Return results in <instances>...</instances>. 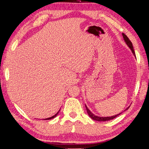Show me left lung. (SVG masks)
<instances>
[{"instance_id": "obj_1", "label": "left lung", "mask_w": 149, "mask_h": 149, "mask_svg": "<svg viewBox=\"0 0 149 149\" xmlns=\"http://www.w3.org/2000/svg\"><path fill=\"white\" fill-rule=\"evenodd\" d=\"M122 36H123V40H124L125 42L126 45L128 46V47L130 49V50L132 51V53L134 54V56H135L136 57V54H135V52H134V48H133V45H132V43L131 42V41L127 37L126 35H125L124 33H122ZM85 107H86V111H87V113L89 115L90 117H91L92 119H94V120L95 121H109V120H111V119H113L114 118H116V117H117L118 116H119L121 113V112L119 114H117V115H115V116H109V117H100V116H95V114L93 113L91 111L89 110V109L87 107V106L85 104ZM129 109V107L125 109L123 111H125Z\"/></svg>"}]
</instances>
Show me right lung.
I'll return each mask as SVG.
<instances>
[{
	"label": "right lung",
	"instance_id": "1",
	"mask_svg": "<svg viewBox=\"0 0 149 149\" xmlns=\"http://www.w3.org/2000/svg\"><path fill=\"white\" fill-rule=\"evenodd\" d=\"M60 110H61V109H59V111H58L57 113H56L55 115H54L53 116H52V117H49V118H47V119H44V120H49V119H53V118H54V117H55L56 116H57L58 113H59Z\"/></svg>",
	"mask_w": 149,
	"mask_h": 149
}]
</instances>
